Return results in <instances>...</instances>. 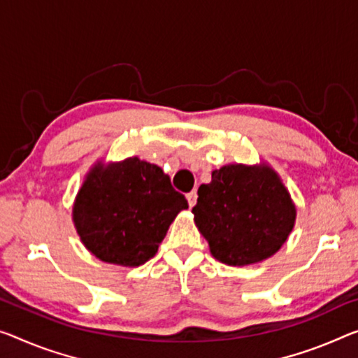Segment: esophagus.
<instances>
[{"mask_svg":"<svg viewBox=\"0 0 358 358\" xmlns=\"http://www.w3.org/2000/svg\"><path fill=\"white\" fill-rule=\"evenodd\" d=\"M196 198H198V195H196V192H195V190H192L190 194H187V201H189V206H190V208H194V206H195Z\"/></svg>","mask_w":358,"mask_h":358,"instance_id":"esophagus-1","label":"esophagus"}]
</instances>
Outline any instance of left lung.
Here are the masks:
<instances>
[{"label": "left lung", "mask_w": 358, "mask_h": 358, "mask_svg": "<svg viewBox=\"0 0 358 358\" xmlns=\"http://www.w3.org/2000/svg\"><path fill=\"white\" fill-rule=\"evenodd\" d=\"M192 213L214 259L238 267L273 256L296 222L294 201L267 163L214 169Z\"/></svg>", "instance_id": "left-lung-1"}]
</instances>
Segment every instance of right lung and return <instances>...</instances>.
<instances>
[{
  "label": "right lung",
  "instance_id": "1",
  "mask_svg": "<svg viewBox=\"0 0 358 358\" xmlns=\"http://www.w3.org/2000/svg\"><path fill=\"white\" fill-rule=\"evenodd\" d=\"M187 208L185 196L173 189L160 166L129 157L91 168L71 219L97 259L137 267L157 255L169 225Z\"/></svg>",
  "mask_w": 358,
  "mask_h": 358
}]
</instances>
